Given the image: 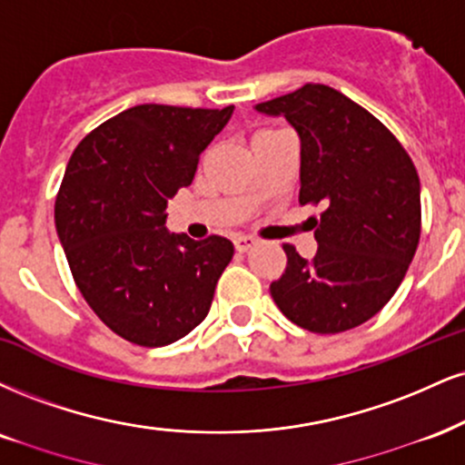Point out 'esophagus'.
<instances>
[{
  "label": "esophagus",
  "instance_id": "esophagus-1",
  "mask_svg": "<svg viewBox=\"0 0 465 465\" xmlns=\"http://www.w3.org/2000/svg\"><path fill=\"white\" fill-rule=\"evenodd\" d=\"M233 247H236L238 253H244V251H249L251 247H255V238H251V236H236V238H233Z\"/></svg>",
  "mask_w": 465,
  "mask_h": 465
}]
</instances>
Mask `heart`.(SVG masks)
<instances>
[{
  "instance_id": "heart-1",
  "label": "heart",
  "mask_w": 465,
  "mask_h": 465,
  "mask_svg": "<svg viewBox=\"0 0 465 465\" xmlns=\"http://www.w3.org/2000/svg\"><path fill=\"white\" fill-rule=\"evenodd\" d=\"M268 132H272V130H264V132H260V134H257V136H262V134H268Z\"/></svg>"
}]
</instances>
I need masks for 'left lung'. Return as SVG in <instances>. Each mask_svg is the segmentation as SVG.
Returning a JSON list of instances; mask_svg holds the SVG:
<instances>
[{
  "label": "left lung",
  "instance_id": "1",
  "mask_svg": "<svg viewBox=\"0 0 465 465\" xmlns=\"http://www.w3.org/2000/svg\"><path fill=\"white\" fill-rule=\"evenodd\" d=\"M286 116L301 138V205H321L318 251L288 264L271 294L282 314L314 333L371 321L401 286L422 229L420 179L405 147L377 116L324 84L257 104Z\"/></svg>",
  "mask_w": 465,
  "mask_h": 465
}]
</instances>
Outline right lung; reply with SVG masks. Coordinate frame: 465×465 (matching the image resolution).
<instances>
[{"label": "right lung", "instance_id": "add662e5", "mask_svg": "<svg viewBox=\"0 0 465 465\" xmlns=\"http://www.w3.org/2000/svg\"><path fill=\"white\" fill-rule=\"evenodd\" d=\"M233 105L123 110L73 151L55 197L71 275L105 327L138 346H166L208 316L232 262L223 236L166 232V203L193 183L199 155Z\"/></svg>", "mask_w": 465, "mask_h": 465}]
</instances>
